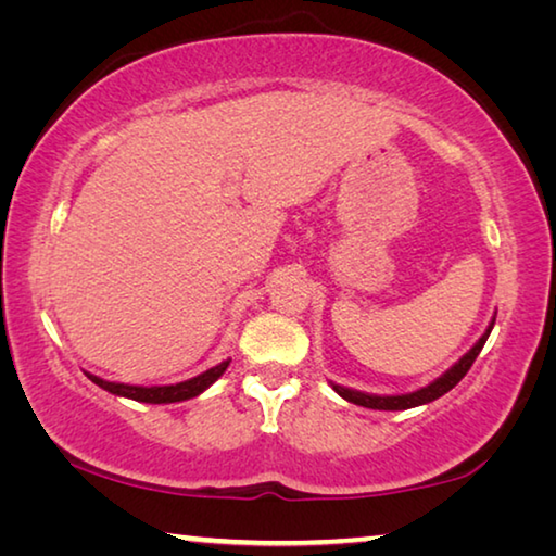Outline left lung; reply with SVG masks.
I'll use <instances>...</instances> for the list:
<instances>
[{
	"label": "left lung",
	"mask_w": 556,
	"mask_h": 556,
	"mask_svg": "<svg viewBox=\"0 0 556 556\" xmlns=\"http://www.w3.org/2000/svg\"><path fill=\"white\" fill-rule=\"evenodd\" d=\"M493 324H495V318L491 321V326H488V331L481 336V341L470 348V351L464 357H460L454 368H448L444 375H441V378H437L434 382L427 384V388L417 390V392L390 394V397H380V394H365V392H357V390L341 388V384H333V390L341 394L343 400L357 404V407H368V409H390V412H394V409H412V407H419V404L434 402V400L441 397V394L454 390L456 384L464 380V375L470 370V365H473L478 353L483 351L488 336H491V331H493Z\"/></svg>",
	"instance_id": "obj_1"
}]
</instances>
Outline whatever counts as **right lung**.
Returning a JSON list of instances; mask_svg holds the SVG:
<instances>
[{
    "mask_svg": "<svg viewBox=\"0 0 556 556\" xmlns=\"http://www.w3.org/2000/svg\"><path fill=\"white\" fill-rule=\"evenodd\" d=\"M230 361H223L215 368L201 372L199 378H191L186 382H176V384H164V388H139V384H125V382H108L98 378V375H88V378L98 384V388L108 390L112 394H119V397H129L137 402H149V404H172V402H184L191 400L195 394H201L203 390H208L211 384L220 378L228 368Z\"/></svg>",
    "mask_w": 556,
    "mask_h": 556,
    "instance_id": "1",
    "label": "right lung"
}]
</instances>
